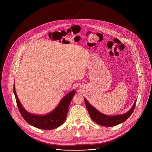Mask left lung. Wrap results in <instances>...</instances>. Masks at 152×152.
I'll return each mask as SVG.
<instances>
[{
  "mask_svg": "<svg viewBox=\"0 0 152 152\" xmlns=\"http://www.w3.org/2000/svg\"><path fill=\"white\" fill-rule=\"evenodd\" d=\"M85 105L91 119L97 124L106 127H113L125 121L132 114L136 104V101L129 111L123 115L108 116L99 112L96 108L91 106L88 102L84 99Z\"/></svg>",
  "mask_w": 152,
  "mask_h": 152,
  "instance_id": "1",
  "label": "left lung"
}]
</instances>
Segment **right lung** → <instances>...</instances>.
<instances>
[{"label":"right lung","instance_id":"obj_1","mask_svg":"<svg viewBox=\"0 0 152 152\" xmlns=\"http://www.w3.org/2000/svg\"><path fill=\"white\" fill-rule=\"evenodd\" d=\"M14 93L15 97L18 110L21 116L28 123L38 129L51 130L60 126L66 120L69 105L75 94V91L73 90L67 94L62 99L60 103L55 108V110L45 115H37L31 114L27 112L23 107L22 105L21 104L17 97L14 85Z\"/></svg>","mask_w":152,"mask_h":152}]
</instances>
